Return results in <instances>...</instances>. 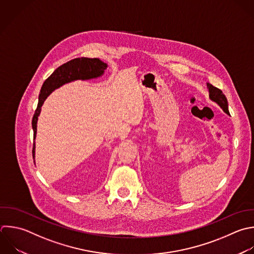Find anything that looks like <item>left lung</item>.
Masks as SVG:
<instances>
[{
  "label": "left lung",
  "instance_id": "8db88e82",
  "mask_svg": "<svg viewBox=\"0 0 254 254\" xmlns=\"http://www.w3.org/2000/svg\"><path fill=\"white\" fill-rule=\"evenodd\" d=\"M207 89H208V96L209 99L213 102H215L226 114H229L228 111V103H227V99L225 97V95L222 93V91L216 87H214L213 85H211L210 83H206Z\"/></svg>",
  "mask_w": 254,
  "mask_h": 254
}]
</instances>
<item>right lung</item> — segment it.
Masks as SVG:
<instances>
[{
  "label": "right lung",
  "instance_id": "1",
  "mask_svg": "<svg viewBox=\"0 0 254 254\" xmlns=\"http://www.w3.org/2000/svg\"><path fill=\"white\" fill-rule=\"evenodd\" d=\"M107 64L103 63L99 59H88L80 58L74 59L67 62L66 64L58 67L52 75L44 82L41 92L39 95V103L35 115L33 117L32 126L34 130V140L37 137L38 120L42 111V106L48 96L56 89L62 87L63 85L73 82L75 80H90L101 77L107 68ZM33 158L35 162L36 158V143H34L33 148Z\"/></svg>",
  "mask_w": 254,
  "mask_h": 254
}]
</instances>
